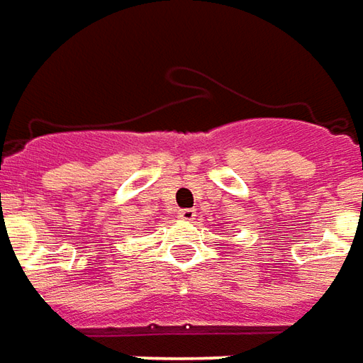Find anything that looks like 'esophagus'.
Returning <instances> with one entry per match:
<instances>
[{"mask_svg": "<svg viewBox=\"0 0 363 363\" xmlns=\"http://www.w3.org/2000/svg\"><path fill=\"white\" fill-rule=\"evenodd\" d=\"M179 218L186 221L196 220V210H191V208H186V210H179Z\"/></svg>", "mask_w": 363, "mask_h": 363, "instance_id": "1", "label": "esophagus"}]
</instances>
